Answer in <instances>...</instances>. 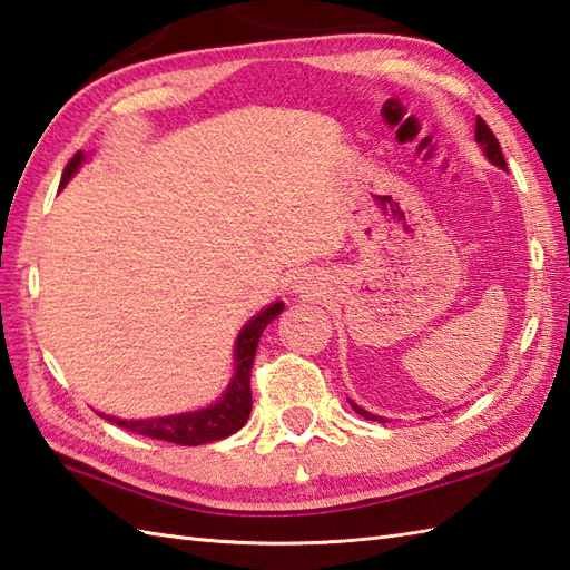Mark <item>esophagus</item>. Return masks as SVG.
I'll list each match as a JSON object with an SVG mask.
<instances>
[{"label": "esophagus", "mask_w": 570, "mask_h": 570, "mask_svg": "<svg viewBox=\"0 0 570 570\" xmlns=\"http://www.w3.org/2000/svg\"><path fill=\"white\" fill-rule=\"evenodd\" d=\"M315 283L309 275L293 277V293H315Z\"/></svg>", "instance_id": "esophagus-1"}]
</instances>
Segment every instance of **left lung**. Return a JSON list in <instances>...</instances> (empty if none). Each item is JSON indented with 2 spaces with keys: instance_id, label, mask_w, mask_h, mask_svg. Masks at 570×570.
<instances>
[{
  "instance_id": "obj_1",
  "label": "left lung",
  "mask_w": 570,
  "mask_h": 570,
  "mask_svg": "<svg viewBox=\"0 0 570 570\" xmlns=\"http://www.w3.org/2000/svg\"><path fill=\"white\" fill-rule=\"evenodd\" d=\"M474 137H478L480 147L484 149V155L490 157L492 165L504 169L507 161H504V155H502V147H499L494 132L490 130V127H487V122H484L482 118H478V130H474ZM350 403H352V409H354L358 415L366 417V421H379V423H383V417H379V415H374V413H368V411H364V409H358V405H356L354 401H350Z\"/></svg>"
}]
</instances>
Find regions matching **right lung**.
<instances>
[{"label":"right lung","instance_id":"right-lung-1","mask_svg":"<svg viewBox=\"0 0 570 570\" xmlns=\"http://www.w3.org/2000/svg\"><path fill=\"white\" fill-rule=\"evenodd\" d=\"M83 161H86L83 153H76L71 157V161H68L63 169L61 187L73 177ZM283 307H285L283 302H273L271 307H265L261 315H255L246 327L240 330L236 340V350H234L236 374L230 379L224 396H220L214 405H208V409L194 411V413L165 415V417H145V421H122V417H112L102 413L100 415L130 433L155 438V440H167V443H177V445H204V443H214V440L234 435L243 425H246L250 415V405H253L250 368H253L255 350H258L261 334L277 315H281Z\"/></svg>","mask_w":570,"mask_h":570}]
</instances>
